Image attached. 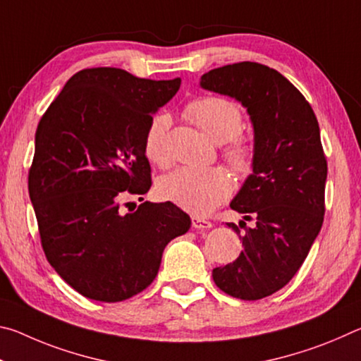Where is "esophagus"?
I'll list each match as a JSON object with an SVG mask.
<instances>
[{
  "instance_id": "1",
  "label": "esophagus",
  "mask_w": 361,
  "mask_h": 361,
  "mask_svg": "<svg viewBox=\"0 0 361 361\" xmlns=\"http://www.w3.org/2000/svg\"><path fill=\"white\" fill-rule=\"evenodd\" d=\"M191 221H192V228H195V229H210L212 228V223L200 216H191Z\"/></svg>"
}]
</instances>
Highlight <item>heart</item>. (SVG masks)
<instances>
[{"mask_svg": "<svg viewBox=\"0 0 361 361\" xmlns=\"http://www.w3.org/2000/svg\"><path fill=\"white\" fill-rule=\"evenodd\" d=\"M186 116L200 130L218 143L235 138L243 129L240 108L234 102L221 97H204L194 100L186 108ZM170 118L159 113L151 118L145 133V152L156 164L167 162V132ZM226 157L240 172L252 167V149L245 142L232 140L226 149ZM162 199L178 205L194 215H209L232 192V180L223 169L181 167L164 176L159 183Z\"/></svg>", "mask_w": 361, "mask_h": 361, "instance_id": "obj_1", "label": "heart"}]
</instances>
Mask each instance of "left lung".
Returning a JSON list of instances; mask_svg holds the SVG:
<instances>
[{
    "label": "left lung",
    "instance_id": "left-lung-1",
    "mask_svg": "<svg viewBox=\"0 0 361 361\" xmlns=\"http://www.w3.org/2000/svg\"><path fill=\"white\" fill-rule=\"evenodd\" d=\"M200 87L240 102L253 124V173L231 209L245 213V219L253 215L256 226L240 235H240L243 252L212 276L229 296L256 301L290 282L322 229L328 167L319 122L304 95L266 65L210 70Z\"/></svg>",
    "mask_w": 361,
    "mask_h": 361
}]
</instances>
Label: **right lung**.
I'll list each match as a JSON object with an SVG mask.
<instances>
[{"label":"right lung","mask_w":361,"mask_h":361,"mask_svg":"<svg viewBox=\"0 0 361 361\" xmlns=\"http://www.w3.org/2000/svg\"><path fill=\"white\" fill-rule=\"evenodd\" d=\"M180 84L109 66L81 70L39 121L28 192L41 245L85 298L119 302L138 295L156 279L167 243L191 228L172 202L119 209L126 194L149 191L145 133Z\"/></svg>","instance_id":"add662e5"}]
</instances>
